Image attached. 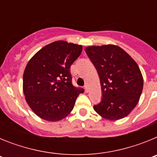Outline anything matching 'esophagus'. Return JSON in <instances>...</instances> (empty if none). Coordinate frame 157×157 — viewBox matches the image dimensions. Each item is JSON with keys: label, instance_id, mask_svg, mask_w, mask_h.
Returning <instances> with one entry per match:
<instances>
[{"label": "esophagus", "instance_id": "esophagus-1", "mask_svg": "<svg viewBox=\"0 0 157 157\" xmlns=\"http://www.w3.org/2000/svg\"><path fill=\"white\" fill-rule=\"evenodd\" d=\"M84 89H85V92L86 93H88L89 92V88H88V86L86 85L85 86H84Z\"/></svg>", "mask_w": 157, "mask_h": 157}]
</instances>
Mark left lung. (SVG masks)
<instances>
[{"mask_svg": "<svg viewBox=\"0 0 157 157\" xmlns=\"http://www.w3.org/2000/svg\"><path fill=\"white\" fill-rule=\"evenodd\" d=\"M86 52L101 80L102 99L94 106L95 112L109 120L127 116L138 103L143 89L138 65L126 51L115 45L88 46Z\"/></svg>", "mask_w": 157, "mask_h": 157, "instance_id": "8db88e82", "label": "left lung"}]
</instances>
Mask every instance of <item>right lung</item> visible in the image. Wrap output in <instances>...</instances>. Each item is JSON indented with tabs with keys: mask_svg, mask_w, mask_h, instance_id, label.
<instances>
[{
	"mask_svg": "<svg viewBox=\"0 0 157 157\" xmlns=\"http://www.w3.org/2000/svg\"><path fill=\"white\" fill-rule=\"evenodd\" d=\"M82 46L56 41L32 56L23 72V90L31 110L38 117L56 122L68 116L82 89L72 85L70 68Z\"/></svg>",
	"mask_w": 157,
	"mask_h": 157,
	"instance_id": "add662e5",
	"label": "right lung"
}]
</instances>
